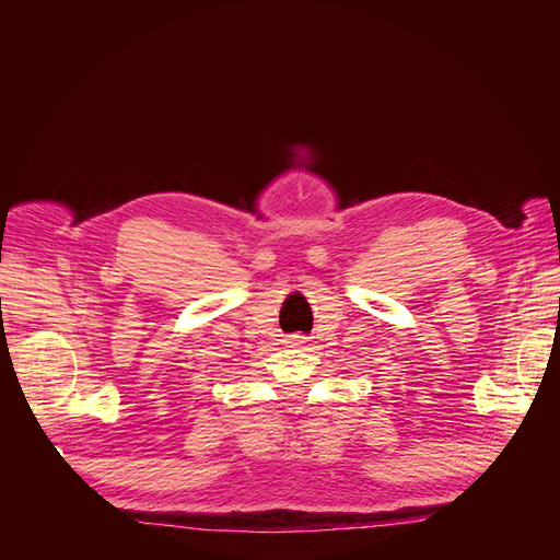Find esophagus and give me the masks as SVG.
Returning a JSON list of instances; mask_svg holds the SVG:
<instances>
[{"instance_id": "34e87169", "label": "esophagus", "mask_w": 560, "mask_h": 560, "mask_svg": "<svg viewBox=\"0 0 560 560\" xmlns=\"http://www.w3.org/2000/svg\"><path fill=\"white\" fill-rule=\"evenodd\" d=\"M287 348H306V343H308V336H303V334H292L290 338H287Z\"/></svg>"}]
</instances>
